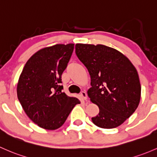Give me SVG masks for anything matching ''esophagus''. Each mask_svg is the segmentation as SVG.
Here are the masks:
<instances>
[{
  "mask_svg": "<svg viewBox=\"0 0 157 157\" xmlns=\"http://www.w3.org/2000/svg\"><path fill=\"white\" fill-rule=\"evenodd\" d=\"M80 95H81V97L83 98V100H86L87 99V94L85 91L81 92V93H80Z\"/></svg>",
  "mask_w": 157,
  "mask_h": 157,
  "instance_id": "34e87169",
  "label": "esophagus"
}]
</instances>
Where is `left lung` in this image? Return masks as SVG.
<instances>
[{
	"instance_id": "obj_1",
	"label": "left lung",
	"mask_w": 157,
	"mask_h": 157,
	"mask_svg": "<svg viewBox=\"0 0 157 157\" xmlns=\"http://www.w3.org/2000/svg\"><path fill=\"white\" fill-rule=\"evenodd\" d=\"M75 52L90 73L89 98L99 108L92 123L103 128L123 124L141 99V83L135 67L124 54L102 44H77Z\"/></svg>"
}]
</instances>
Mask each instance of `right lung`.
<instances>
[{"mask_svg":"<svg viewBox=\"0 0 157 157\" xmlns=\"http://www.w3.org/2000/svg\"><path fill=\"white\" fill-rule=\"evenodd\" d=\"M74 44H56L36 52L28 60L17 83L18 99L31 121L55 130L65 123L80 100L62 91V74L74 50Z\"/></svg>","mask_w":157,"mask_h":157,"instance_id":"obj_1","label":"right lung"}]
</instances>
